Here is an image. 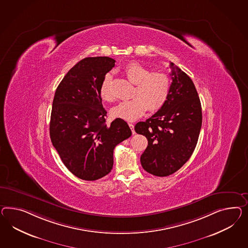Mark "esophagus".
Returning <instances> with one entry per match:
<instances>
[{
	"instance_id": "obj_1",
	"label": "esophagus",
	"mask_w": 248,
	"mask_h": 248,
	"mask_svg": "<svg viewBox=\"0 0 248 248\" xmlns=\"http://www.w3.org/2000/svg\"><path fill=\"white\" fill-rule=\"evenodd\" d=\"M129 126L131 128V130H132V133L133 134H135V132H134V125L133 124H129Z\"/></svg>"
}]
</instances>
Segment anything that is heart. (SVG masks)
I'll return each mask as SVG.
<instances>
[{"label":"heart","instance_id":"obj_1","mask_svg":"<svg viewBox=\"0 0 248 248\" xmlns=\"http://www.w3.org/2000/svg\"><path fill=\"white\" fill-rule=\"evenodd\" d=\"M128 79L136 85L134 99L121 102L111 109V115L123 120H137L147 111L155 113L161 110L170 91V78L162 71H154L139 62L132 61L124 67ZM101 98L106 102L114 101L112 76L107 74L99 87Z\"/></svg>","mask_w":248,"mask_h":248}]
</instances>
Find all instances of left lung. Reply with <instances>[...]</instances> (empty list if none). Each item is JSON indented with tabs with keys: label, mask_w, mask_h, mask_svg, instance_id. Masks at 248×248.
<instances>
[{
	"label": "left lung",
	"mask_w": 248,
	"mask_h": 248,
	"mask_svg": "<svg viewBox=\"0 0 248 248\" xmlns=\"http://www.w3.org/2000/svg\"><path fill=\"white\" fill-rule=\"evenodd\" d=\"M170 91L165 105L134 130L144 135L148 146L141 156L142 168L166 177L180 170L193 154L202 124L201 104L187 74L170 62Z\"/></svg>",
	"instance_id": "left-lung-1"
}]
</instances>
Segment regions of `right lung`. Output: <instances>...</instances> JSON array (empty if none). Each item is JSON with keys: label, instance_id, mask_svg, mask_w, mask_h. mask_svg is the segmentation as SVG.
Masks as SVG:
<instances>
[{"label": "right lung", "instance_id": "1", "mask_svg": "<svg viewBox=\"0 0 248 248\" xmlns=\"http://www.w3.org/2000/svg\"><path fill=\"white\" fill-rule=\"evenodd\" d=\"M114 63L108 57L86 58L66 74L55 92L51 142L64 165L81 180L95 181L108 174L114 147L132 135L123 119L106 124L99 87Z\"/></svg>", "mask_w": 248, "mask_h": 248}]
</instances>
